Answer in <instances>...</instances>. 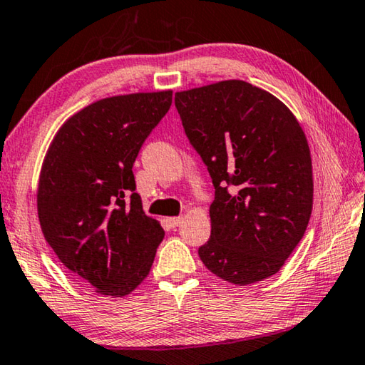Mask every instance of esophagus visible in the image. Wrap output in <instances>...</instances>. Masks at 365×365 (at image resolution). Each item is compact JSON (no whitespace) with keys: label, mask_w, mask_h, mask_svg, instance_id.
<instances>
[{"label":"esophagus","mask_w":365,"mask_h":365,"mask_svg":"<svg viewBox=\"0 0 365 365\" xmlns=\"http://www.w3.org/2000/svg\"><path fill=\"white\" fill-rule=\"evenodd\" d=\"M166 221H168V225L171 227H178L182 222V218L181 216H173V218H166Z\"/></svg>","instance_id":"1"}]
</instances>
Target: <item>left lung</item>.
Segmentation results:
<instances>
[{
    "instance_id": "1",
    "label": "left lung",
    "mask_w": 365,
    "mask_h": 365,
    "mask_svg": "<svg viewBox=\"0 0 365 365\" xmlns=\"http://www.w3.org/2000/svg\"><path fill=\"white\" fill-rule=\"evenodd\" d=\"M175 102L216 194L202 263L234 285L274 276L303 239L312 212L302 125L282 101L244 80L178 91Z\"/></svg>"
}]
</instances>
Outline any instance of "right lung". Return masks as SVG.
Instances as JSON below:
<instances>
[{
  "label": "right lung",
  "mask_w": 365,
  "mask_h": 365,
  "mask_svg": "<svg viewBox=\"0 0 365 365\" xmlns=\"http://www.w3.org/2000/svg\"><path fill=\"white\" fill-rule=\"evenodd\" d=\"M171 101V89L96 101L63 121L44 155L36 190L43 235L99 295L138 289L163 240V227L134 192L133 163Z\"/></svg>",
  "instance_id": "1"
}]
</instances>
